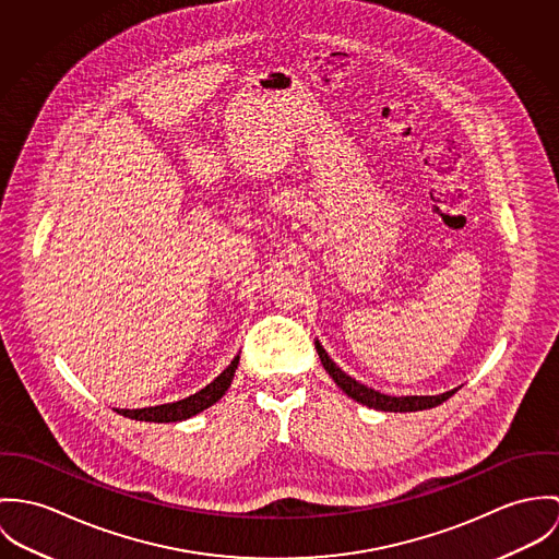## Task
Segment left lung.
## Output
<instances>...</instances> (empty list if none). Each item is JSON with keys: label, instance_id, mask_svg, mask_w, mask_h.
Here are the masks:
<instances>
[{"label": "left lung", "instance_id": "obj_1", "mask_svg": "<svg viewBox=\"0 0 559 559\" xmlns=\"http://www.w3.org/2000/svg\"><path fill=\"white\" fill-rule=\"evenodd\" d=\"M317 347V354H319V360L321 365L325 367V371L332 374V379L336 381V385L352 399H356L358 403L362 405H369L374 409H381V412H418V409H429L435 407L439 403H443L445 399H450L459 388L450 390V392H443V394H437V396H390V394H383V392H377L369 385L356 381L354 377H349L347 372L341 371L332 360L330 356L325 354V349L319 345V341L314 343Z\"/></svg>", "mask_w": 559, "mask_h": 559}]
</instances>
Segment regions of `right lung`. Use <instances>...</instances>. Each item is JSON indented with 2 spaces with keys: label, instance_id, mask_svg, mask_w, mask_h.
Listing matches in <instances>:
<instances>
[{
  "label": "right lung",
  "instance_id": "right-lung-1",
  "mask_svg": "<svg viewBox=\"0 0 559 559\" xmlns=\"http://www.w3.org/2000/svg\"><path fill=\"white\" fill-rule=\"evenodd\" d=\"M240 356L234 358V362L221 372L212 383H207L203 390L190 394L187 399L178 401V403H167V405H156V407H143V409H116L118 414H122L126 418L132 420H145V423H178V420H187L190 416L207 409L210 405H214L231 385L234 372L238 369Z\"/></svg>",
  "mask_w": 559,
  "mask_h": 559
}]
</instances>
